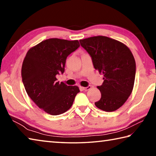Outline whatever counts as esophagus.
Segmentation results:
<instances>
[{
	"mask_svg": "<svg viewBox=\"0 0 156 156\" xmlns=\"http://www.w3.org/2000/svg\"><path fill=\"white\" fill-rule=\"evenodd\" d=\"M91 88V86H88V87H82V89H83V90H84V91H88V90H89V89H90Z\"/></svg>",
	"mask_w": 156,
	"mask_h": 156,
	"instance_id": "esophagus-1",
	"label": "esophagus"
}]
</instances>
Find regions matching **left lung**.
<instances>
[{
    "mask_svg": "<svg viewBox=\"0 0 156 156\" xmlns=\"http://www.w3.org/2000/svg\"><path fill=\"white\" fill-rule=\"evenodd\" d=\"M90 55L94 68L103 75V83L97 88L101 98L95 102L98 109L114 112L125 104L133 90L136 61L131 50L121 42L103 36L80 40Z\"/></svg>",
    "mask_w": 156,
    "mask_h": 156,
    "instance_id": "obj_1",
    "label": "left lung"
}]
</instances>
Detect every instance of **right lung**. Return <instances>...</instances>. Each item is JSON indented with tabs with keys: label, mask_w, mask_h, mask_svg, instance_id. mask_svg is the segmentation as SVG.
<instances>
[{
	"label": "right lung",
	"mask_w": 156,
	"mask_h": 156,
	"mask_svg": "<svg viewBox=\"0 0 156 156\" xmlns=\"http://www.w3.org/2000/svg\"><path fill=\"white\" fill-rule=\"evenodd\" d=\"M79 47L77 40L49 38L29 49L23 60L21 76L26 92L50 115L67 112L80 92L78 87L59 83L56 77L64 73L67 57Z\"/></svg>",
	"instance_id": "1"
}]
</instances>
